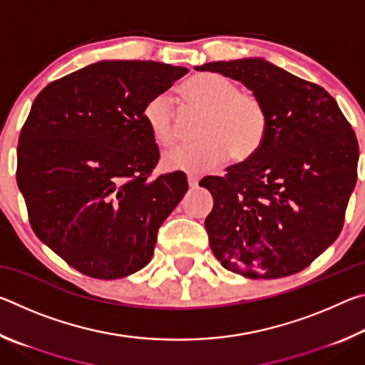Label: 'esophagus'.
Listing matches in <instances>:
<instances>
[{"mask_svg":"<svg viewBox=\"0 0 365 365\" xmlns=\"http://www.w3.org/2000/svg\"><path fill=\"white\" fill-rule=\"evenodd\" d=\"M197 182H200V177L195 175V174H188V185H190V188L197 187Z\"/></svg>","mask_w":365,"mask_h":365,"instance_id":"obj_1","label":"esophagus"}]
</instances>
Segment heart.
Returning <instances> with one entry per match:
<instances>
[{
    "label": "heart",
    "mask_w": 365,
    "mask_h": 365,
    "mask_svg": "<svg viewBox=\"0 0 365 365\" xmlns=\"http://www.w3.org/2000/svg\"><path fill=\"white\" fill-rule=\"evenodd\" d=\"M182 91L191 106L205 110L197 125L201 140L165 153V170L202 174L219 165L227 154L233 160H245L261 148L267 133V110L256 95L240 91L233 80L217 73H197L183 85ZM143 119L156 143H177L178 127L169 95L160 93L148 100Z\"/></svg>",
    "instance_id": "obj_1"
}]
</instances>
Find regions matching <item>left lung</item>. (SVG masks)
Segmentation results:
<instances>
[{"label": "left lung", "instance_id": "8db88e82", "mask_svg": "<svg viewBox=\"0 0 365 365\" xmlns=\"http://www.w3.org/2000/svg\"><path fill=\"white\" fill-rule=\"evenodd\" d=\"M196 71L245 83L267 110L256 154L200 183L214 197L205 222L214 256L248 279L298 274L341 233L359 160L351 123L322 86L264 59Z\"/></svg>", "mask_w": 365, "mask_h": 365}]
</instances>
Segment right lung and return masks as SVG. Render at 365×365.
<instances>
[{
	"label": "right lung",
	"mask_w": 365,
	"mask_h": 365,
	"mask_svg": "<svg viewBox=\"0 0 365 365\" xmlns=\"http://www.w3.org/2000/svg\"><path fill=\"white\" fill-rule=\"evenodd\" d=\"M188 71L101 61L35 98L17 145V185L43 243L91 279L151 261L158 228L188 190L180 170L154 178L159 148L143 108Z\"/></svg>",
	"instance_id": "right-lung-1"
}]
</instances>
